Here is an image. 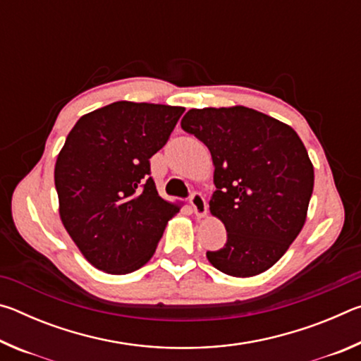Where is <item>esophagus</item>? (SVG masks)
Listing matches in <instances>:
<instances>
[{"mask_svg": "<svg viewBox=\"0 0 361 361\" xmlns=\"http://www.w3.org/2000/svg\"><path fill=\"white\" fill-rule=\"evenodd\" d=\"M189 202H191L195 216L202 218L207 215V202L204 199V195L200 192H192L191 197H189Z\"/></svg>", "mask_w": 361, "mask_h": 361, "instance_id": "34e87169", "label": "esophagus"}]
</instances>
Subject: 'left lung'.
I'll return each mask as SVG.
<instances>
[{"label":"left lung","mask_w":361,"mask_h":361,"mask_svg":"<svg viewBox=\"0 0 361 361\" xmlns=\"http://www.w3.org/2000/svg\"><path fill=\"white\" fill-rule=\"evenodd\" d=\"M181 127L207 145L215 166L210 212L223 221L228 240L207 258L232 277L267 271L301 232L314 191L301 138L245 106L189 109Z\"/></svg>","instance_id":"left-lung-1"}]
</instances>
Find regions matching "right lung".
Segmentation results:
<instances>
[{
  "instance_id": "add662e5",
  "label": "right lung",
  "mask_w": 361,
  "mask_h": 361,
  "mask_svg": "<svg viewBox=\"0 0 361 361\" xmlns=\"http://www.w3.org/2000/svg\"><path fill=\"white\" fill-rule=\"evenodd\" d=\"M181 106L114 102L82 116L56 162L60 218L90 264L129 274L149 261L178 202L162 199L149 159L169 142Z\"/></svg>"
}]
</instances>
